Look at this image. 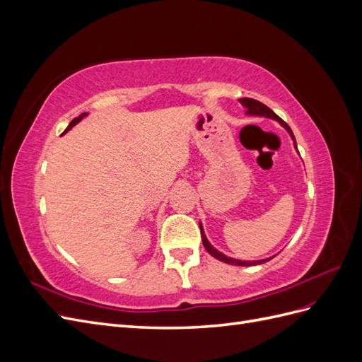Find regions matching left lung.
Wrapping results in <instances>:
<instances>
[{
	"instance_id": "8db88e82",
	"label": "left lung",
	"mask_w": 362,
	"mask_h": 362,
	"mask_svg": "<svg viewBox=\"0 0 362 362\" xmlns=\"http://www.w3.org/2000/svg\"><path fill=\"white\" fill-rule=\"evenodd\" d=\"M240 104H242L245 108H246V115L247 116H261V117H269V119H273L276 120V122H279L284 128H286L288 131V134L291 136L293 141H294V148L298 149V146H296V139H294V134L291 128L284 122V120L272 110V108H269L267 105H264L262 103L257 101V100H252V98H242V100H238ZM199 228H201V237H202V243H204V247L206 249L208 254H210L211 257H214L218 261H223L226 262V264H233V266H257V264H262V262H267L269 259H272L273 257L270 258H264V259H257V261H242V259H237V258H231V257H226L225 254H222V252H218L210 242H208L206 237H205V233L202 229V223L199 222Z\"/></svg>"
}]
</instances>
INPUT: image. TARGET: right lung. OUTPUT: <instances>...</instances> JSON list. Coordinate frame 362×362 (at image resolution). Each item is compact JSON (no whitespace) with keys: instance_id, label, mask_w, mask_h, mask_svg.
Returning <instances> with one entry per match:
<instances>
[{"instance_id":"1","label":"right lung","mask_w":362,"mask_h":362,"mask_svg":"<svg viewBox=\"0 0 362 362\" xmlns=\"http://www.w3.org/2000/svg\"><path fill=\"white\" fill-rule=\"evenodd\" d=\"M86 116H87V113H81V115H80L78 117H75V119H72V122H71V124L68 125V128H66V129H64V133H68V131H69V129H71L72 127H75V125H76V124H78V122H80V120H81L83 117H86ZM64 133H63V134H64Z\"/></svg>"}]
</instances>
